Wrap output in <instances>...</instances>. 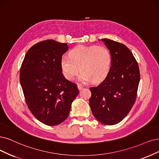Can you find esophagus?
I'll return each mask as SVG.
<instances>
[{
    "mask_svg": "<svg viewBox=\"0 0 159 159\" xmlns=\"http://www.w3.org/2000/svg\"><path fill=\"white\" fill-rule=\"evenodd\" d=\"M77 87H78V89H79V90H82L83 89H84V86H83L82 84H79L77 85Z\"/></svg>",
    "mask_w": 159,
    "mask_h": 159,
    "instance_id": "34e87169",
    "label": "esophagus"
}]
</instances>
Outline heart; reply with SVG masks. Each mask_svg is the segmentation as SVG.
I'll use <instances>...</instances> for the list:
<instances>
[{"instance_id": "b5f03b06", "label": "heart", "mask_w": 159, "mask_h": 159, "mask_svg": "<svg viewBox=\"0 0 159 159\" xmlns=\"http://www.w3.org/2000/svg\"><path fill=\"white\" fill-rule=\"evenodd\" d=\"M112 56L109 50L103 46H80L69 53V56L64 55L61 59L62 73L69 80H72L78 74L80 81L99 83L108 75Z\"/></svg>"}]
</instances>
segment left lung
I'll return each instance as SVG.
<instances>
[{
	"label": "left lung",
	"mask_w": 159,
	"mask_h": 159,
	"mask_svg": "<svg viewBox=\"0 0 159 159\" xmlns=\"http://www.w3.org/2000/svg\"><path fill=\"white\" fill-rule=\"evenodd\" d=\"M102 40L111 52L112 64L102 83L90 88L89 103L99 122L114 125L125 118L136 102L140 73L138 63L128 47L111 39Z\"/></svg>",
	"instance_id": "obj_1"
}]
</instances>
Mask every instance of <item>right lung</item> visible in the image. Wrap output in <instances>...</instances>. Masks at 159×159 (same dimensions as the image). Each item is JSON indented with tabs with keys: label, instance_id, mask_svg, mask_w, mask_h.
Here are the masks:
<instances>
[{
	"label": "right lung",
	"instance_id": "right-lung-1",
	"mask_svg": "<svg viewBox=\"0 0 159 159\" xmlns=\"http://www.w3.org/2000/svg\"><path fill=\"white\" fill-rule=\"evenodd\" d=\"M68 49L67 43L41 41L29 49L21 66L20 80L27 106L48 126L60 125L67 118L79 93L76 84L62 74L61 59Z\"/></svg>",
	"mask_w": 159,
	"mask_h": 159
}]
</instances>
